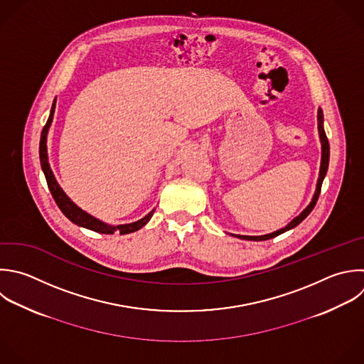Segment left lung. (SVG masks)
I'll return each mask as SVG.
<instances>
[{
    "mask_svg": "<svg viewBox=\"0 0 364 364\" xmlns=\"http://www.w3.org/2000/svg\"><path fill=\"white\" fill-rule=\"evenodd\" d=\"M317 131H318V138H320V145H321V159H320V171H318V178H317V183H316V191H314V195L310 200V203L293 219L290 220L284 228L279 229V230H274L272 233H267V235H260V236H245V235H236V237L239 239H245V240H267V239H272V237H276L293 228H296L314 208L317 199H318V195H320V189H321V183H323V179L327 173V168H328V156H330V146H328V141H327V136H326V132H324V128H323V111L321 108L317 109Z\"/></svg>",
    "mask_w": 364,
    "mask_h": 364,
    "instance_id": "obj_1",
    "label": "left lung"
}]
</instances>
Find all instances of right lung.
Wrapping results in <instances>:
<instances>
[{
  "instance_id": "1",
  "label": "right lung",
  "mask_w": 364,
  "mask_h": 364,
  "mask_svg": "<svg viewBox=\"0 0 364 364\" xmlns=\"http://www.w3.org/2000/svg\"><path fill=\"white\" fill-rule=\"evenodd\" d=\"M55 102H57V98L54 100L53 102V107H51V112H50V117H48V121L41 132V141H40V161H41V168H43V172L46 175V179H47V183H48V188L51 191V195L55 200V203L58 205V208L61 209V212L75 225L81 226V228H85V229H90V230H94V232H98V233H105V235H112L114 232H119L121 235H127V233H132V232H136L139 230L142 226H145L149 219L152 218L155 209H152L146 216H144L142 219L136 220V222H132V223H125V225H108L94 216H91L90 213H87L85 210H82L80 206H77L70 198L68 195L63 191V188L60 186V183L57 182L55 176H54V172L50 166V162H48V149H47V136H48V131H50V127L53 124V119H54V112H55Z\"/></svg>"
}]
</instances>
